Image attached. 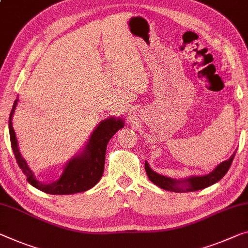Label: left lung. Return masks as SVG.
<instances>
[{
	"instance_id": "left-lung-1",
	"label": "left lung",
	"mask_w": 248,
	"mask_h": 248,
	"mask_svg": "<svg viewBox=\"0 0 248 248\" xmlns=\"http://www.w3.org/2000/svg\"><path fill=\"white\" fill-rule=\"evenodd\" d=\"M235 153L231 156L227 161H224L215 167L214 170L207 175L203 176H189L184 180H176V178L163 176V175L154 172L150 167V164L145 161V170L148 178L152 183L159 187L170 192L175 193H184V192H194V190H199L206 188L225 176L227 170H230L231 164L233 162Z\"/></svg>"
}]
</instances>
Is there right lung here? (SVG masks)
<instances>
[{
	"label": "right lung",
	"instance_id": "1",
	"mask_svg": "<svg viewBox=\"0 0 248 248\" xmlns=\"http://www.w3.org/2000/svg\"><path fill=\"white\" fill-rule=\"evenodd\" d=\"M17 102L18 98L14 101L9 119L11 145L18 166L25 174L26 180L30 184L42 192L53 195H70V194L85 192L96 185L104 172L105 153L108 140L119 129L124 127V120L111 116L100 122L82 151L76 153L65 164L63 172L58 180L52 183H42L36 180L28 163L22 157L18 148L17 139L12 125V119Z\"/></svg>",
	"mask_w": 248,
	"mask_h": 248
}]
</instances>
